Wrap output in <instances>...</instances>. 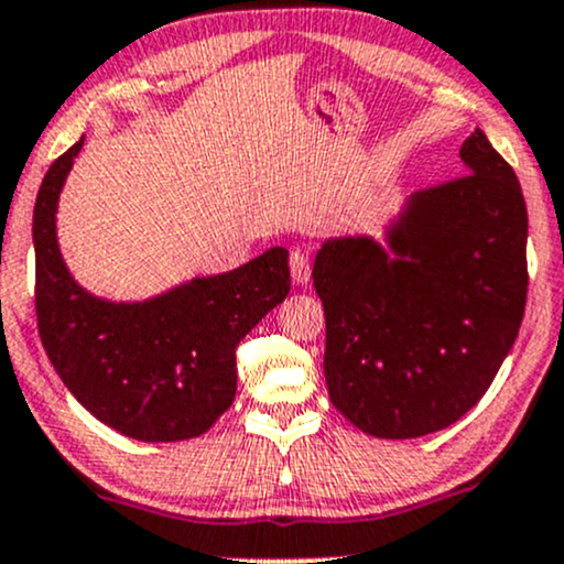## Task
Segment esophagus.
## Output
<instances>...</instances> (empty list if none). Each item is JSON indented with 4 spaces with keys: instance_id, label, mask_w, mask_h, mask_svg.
<instances>
[{
    "instance_id": "1",
    "label": "esophagus",
    "mask_w": 564,
    "mask_h": 564,
    "mask_svg": "<svg viewBox=\"0 0 564 564\" xmlns=\"http://www.w3.org/2000/svg\"><path fill=\"white\" fill-rule=\"evenodd\" d=\"M290 276H293L295 284H306L308 276H312V263H308L304 250L290 252Z\"/></svg>"
}]
</instances>
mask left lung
I'll list each match as a JSON object with an SVG mask.
<instances>
[{"label":"left lung","mask_w":564,"mask_h":564,"mask_svg":"<svg viewBox=\"0 0 564 564\" xmlns=\"http://www.w3.org/2000/svg\"><path fill=\"white\" fill-rule=\"evenodd\" d=\"M465 174L411 193L373 236L319 247L333 405L377 438H420L481 401L527 304V207L517 174L476 129Z\"/></svg>","instance_id":"left-lung-1"}]
</instances>
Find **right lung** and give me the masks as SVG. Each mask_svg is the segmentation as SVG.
Instances as JSON below:
<instances>
[{"label": "right lung", "mask_w": 564, "mask_h": 564, "mask_svg": "<svg viewBox=\"0 0 564 564\" xmlns=\"http://www.w3.org/2000/svg\"><path fill=\"white\" fill-rule=\"evenodd\" d=\"M83 139L53 161L34 204L42 347L105 425L137 441L196 438L234 403L239 341L290 293L288 250L271 247L148 301L96 299L69 274L56 236L58 196Z\"/></svg>", "instance_id": "right-lung-1"}]
</instances>
